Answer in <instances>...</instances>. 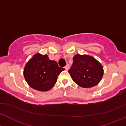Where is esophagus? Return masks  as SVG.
Masks as SVG:
<instances>
[{"label": "esophagus", "instance_id": "34e87169", "mask_svg": "<svg viewBox=\"0 0 126 126\" xmlns=\"http://www.w3.org/2000/svg\"><path fill=\"white\" fill-rule=\"evenodd\" d=\"M69 67H70L69 65H68V64H67V65H66L65 66L64 68H65V69L66 70H68L69 69Z\"/></svg>", "mask_w": 126, "mask_h": 126}]
</instances>
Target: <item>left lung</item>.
I'll return each instance as SVG.
<instances>
[{"mask_svg": "<svg viewBox=\"0 0 126 126\" xmlns=\"http://www.w3.org/2000/svg\"><path fill=\"white\" fill-rule=\"evenodd\" d=\"M68 73L75 83L84 88H90L97 85L104 74L103 67L93 57L76 54Z\"/></svg>", "mask_w": 126, "mask_h": 126, "instance_id": "1", "label": "left lung"}]
</instances>
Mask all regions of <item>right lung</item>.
Instances as JSON below:
<instances>
[{
	"instance_id": "add662e5",
	"label": "right lung",
	"mask_w": 126,
	"mask_h": 126,
	"mask_svg": "<svg viewBox=\"0 0 126 126\" xmlns=\"http://www.w3.org/2000/svg\"><path fill=\"white\" fill-rule=\"evenodd\" d=\"M64 68L50 60L47 54L37 53L27 63L24 75L28 85L39 91H48L56 82L58 76Z\"/></svg>"
}]
</instances>
